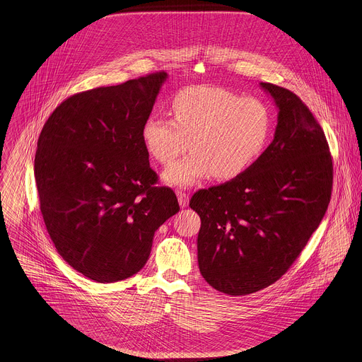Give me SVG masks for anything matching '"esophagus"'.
Returning <instances> with one entry per match:
<instances>
[{
	"instance_id": "1",
	"label": "esophagus",
	"mask_w": 362,
	"mask_h": 362,
	"mask_svg": "<svg viewBox=\"0 0 362 362\" xmlns=\"http://www.w3.org/2000/svg\"><path fill=\"white\" fill-rule=\"evenodd\" d=\"M178 204L181 207L188 206L189 204V195L185 192H178Z\"/></svg>"
}]
</instances>
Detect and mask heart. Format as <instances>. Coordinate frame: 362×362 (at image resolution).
Segmentation results:
<instances>
[{
  "label": "heart",
  "mask_w": 362,
  "mask_h": 362,
  "mask_svg": "<svg viewBox=\"0 0 362 362\" xmlns=\"http://www.w3.org/2000/svg\"><path fill=\"white\" fill-rule=\"evenodd\" d=\"M173 119L149 117L142 125L146 151L164 165L194 151L164 171L170 185L187 188L211 174L233 180L264 151L272 131L267 107L220 88L191 86L171 102Z\"/></svg>",
  "instance_id": "obj_1"
}]
</instances>
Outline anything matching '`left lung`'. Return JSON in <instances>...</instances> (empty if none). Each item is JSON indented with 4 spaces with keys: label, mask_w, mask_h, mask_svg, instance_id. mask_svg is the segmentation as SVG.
Listing matches in <instances>:
<instances>
[{
    "label": "left lung",
    "mask_w": 362,
    "mask_h": 362,
    "mask_svg": "<svg viewBox=\"0 0 362 362\" xmlns=\"http://www.w3.org/2000/svg\"><path fill=\"white\" fill-rule=\"evenodd\" d=\"M260 88L279 108L272 144L243 174L189 201L201 217V274L228 296L277 281L305 248L332 195V156L310 108L288 89Z\"/></svg>",
    "instance_id": "obj_1"
}]
</instances>
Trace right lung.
Wrapping results in <instances>:
<instances>
[{"label": "right lung", "mask_w": 362, "mask_h": 362, "mask_svg": "<svg viewBox=\"0 0 362 362\" xmlns=\"http://www.w3.org/2000/svg\"><path fill=\"white\" fill-rule=\"evenodd\" d=\"M165 72L76 93L59 104L37 141L35 178L58 254L83 276L114 283L148 262L155 231L178 210L155 187L142 125Z\"/></svg>", "instance_id": "add662e5"}]
</instances>
